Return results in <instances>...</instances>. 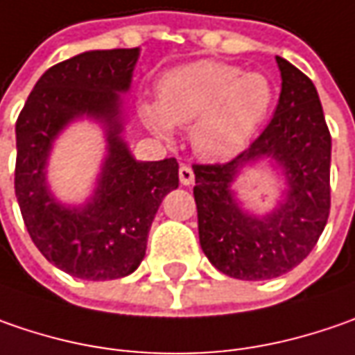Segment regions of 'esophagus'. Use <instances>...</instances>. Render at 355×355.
I'll return each instance as SVG.
<instances>
[{"mask_svg": "<svg viewBox=\"0 0 355 355\" xmlns=\"http://www.w3.org/2000/svg\"><path fill=\"white\" fill-rule=\"evenodd\" d=\"M178 180H180V184H184V187H191L194 182V171L191 168V164H180V168H178Z\"/></svg>", "mask_w": 355, "mask_h": 355, "instance_id": "1", "label": "esophagus"}]
</instances>
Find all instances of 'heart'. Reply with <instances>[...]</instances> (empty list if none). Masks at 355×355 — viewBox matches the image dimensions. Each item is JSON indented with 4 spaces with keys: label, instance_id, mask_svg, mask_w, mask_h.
I'll list each match as a JSON object with an SVG mask.
<instances>
[{
    "label": "heart",
    "instance_id": "b5f03b06",
    "mask_svg": "<svg viewBox=\"0 0 355 355\" xmlns=\"http://www.w3.org/2000/svg\"><path fill=\"white\" fill-rule=\"evenodd\" d=\"M274 89L262 73H242L223 61H194L168 71L159 83V103L143 115L162 137L171 125H193L194 150L205 159H228L252 139L266 121Z\"/></svg>",
    "mask_w": 355,
    "mask_h": 355
}]
</instances>
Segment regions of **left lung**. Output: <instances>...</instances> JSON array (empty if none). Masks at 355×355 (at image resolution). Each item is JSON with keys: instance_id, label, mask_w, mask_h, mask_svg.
Wrapping results in <instances>:
<instances>
[{"instance_id": "1", "label": "left lung", "mask_w": 355, "mask_h": 355, "mask_svg": "<svg viewBox=\"0 0 355 355\" xmlns=\"http://www.w3.org/2000/svg\"><path fill=\"white\" fill-rule=\"evenodd\" d=\"M282 93L266 129L232 161L193 164L198 239L210 264L239 280H270L312 252L330 216L331 137L310 77L276 57ZM272 156L285 166L286 202L266 219L244 215L230 182L244 162Z\"/></svg>"}]
</instances>
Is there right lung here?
I'll use <instances>...</instances> for the list:
<instances>
[{
	"mask_svg": "<svg viewBox=\"0 0 355 355\" xmlns=\"http://www.w3.org/2000/svg\"><path fill=\"white\" fill-rule=\"evenodd\" d=\"M139 49L87 51L41 75L15 123V196L27 232L51 264L83 280H115L139 268L162 198L178 187L177 159L137 162L119 137V93L127 91ZM107 125L110 157L94 200L65 209L46 193L51 141L75 116Z\"/></svg>",
	"mask_w": 355,
	"mask_h": 355,
	"instance_id": "1",
	"label": "right lung"
}]
</instances>
